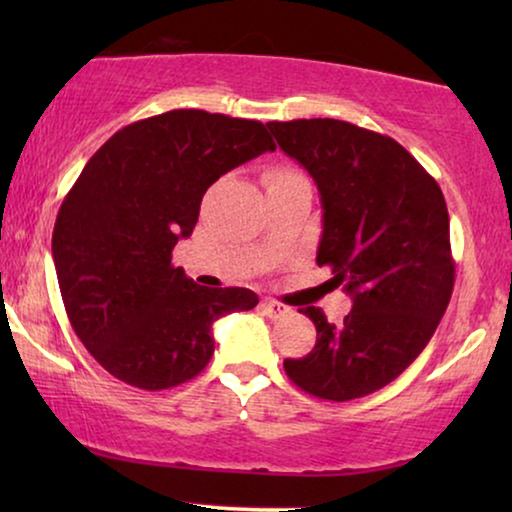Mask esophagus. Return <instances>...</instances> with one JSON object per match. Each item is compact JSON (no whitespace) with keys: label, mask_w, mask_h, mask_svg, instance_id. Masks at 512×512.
Instances as JSON below:
<instances>
[{"label":"esophagus","mask_w":512,"mask_h":512,"mask_svg":"<svg viewBox=\"0 0 512 512\" xmlns=\"http://www.w3.org/2000/svg\"><path fill=\"white\" fill-rule=\"evenodd\" d=\"M261 310L268 314V317H284V314L291 312V307H286L284 303H279V300H272V298H263L261 300Z\"/></svg>","instance_id":"1"}]
</instances>
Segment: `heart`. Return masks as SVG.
<instances>
[{
  "label": "heart",
  "instance_id": "obj_1",
  "mask_svg": "<svg viewBox=\"0 0 512 512\" xmlns=\"http://www.w3.org/2000/svg\"><path fill=\"white\" fill-rule=\"evenodd\" d=\"M291 174H296V172H289V170H277V172H270L268 177H270V179H279V177H291Z\"/></svg>",
  "mask_w": 512,
  "mask_h": 512
}]
</instances>
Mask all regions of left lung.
I'll return each mask as SVG.
<instances>
[{"label": "left lung", "instance_id": "8db88e82", "mask_svg": "<svg viewBox=\"0 0 512 512\" xmlns=\"http://www.w3.org/2000/svg\"><path fill=\"white\" fill-rule=\"evenodd\" d=\"M279 149L312 174L324 207L317 263L354 305L342 324L303 307L317 326L289 380L326 401L394 382L429 345L454 289L450 216L436 179L396 139L335 118L268 123Z\"/></svg>", "mask_w": 512, "mask_h": 512}]
</instances>
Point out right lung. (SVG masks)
I'll return each mask as SVG.
<instances>
[{"instance_id": "obj_1", "label": "right lung", "mask_w": 512, "mask_h": 512, "mask_svg": "<svg viewBox=\"0 0 512 512\" xmlns=\"http://www.w3.org/2000/svg\"><path fill=\"white\" fill-rule=\"evenodd\" d=\"M265 151L275 142L261 121L174 109L125 125L83 167L53 261L69 324L107 373L146 391L193 380L214 354V321L258 305L240 286H198L172 249L207 188Z\"/></svg>"}]
</instances>
